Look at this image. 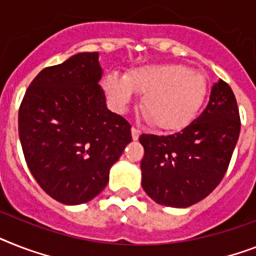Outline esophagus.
Instances as JSON below:
<instances>
[{"label":"esophagus","mask_w":256,"mask_h":256,"mask_svg":"<svg viewBox=\"0 0 256 256\" xmlns=\"http://www.w3.org/2000/svg\"><path fill=\"white\" fill-rule=\"evenodd\" d=\"M139 135H140V132H139L138 128H132V139H134V140H136V139L139 138Z\"/></svg>","instance_id":"obj_1"}]
</instances>
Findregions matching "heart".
Returning <instances> with one entry per match:
<instances>
[{
    "label": "heart",
    "mask_w": 256,
    "mask_h": 256,
    "mask_svg": "<svg viewBox=\"0 0 256 256\" xmlns=\"http://www.w3.org/2000/svg\"><path fill=\"white\" fill-rule=\"evenodd\" d=\"M102 89L117 109H124L135 93L143 94L142 113L154 128L176 132L192 124L202 109L208 81L202 74L176 63L132 68L124 78L106 74Z\"/></svg>",
    "instance_id": "obj_1"
}]
</instances>
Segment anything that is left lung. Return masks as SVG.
<instances>
[{
    "label": "left lung",
    "mask_w": 256,
    "mask_h": 256,
    "mask_svg": "<svg viewBox=\"0 0 256 256\" xmlns=\"http://www.w3.org/2000/svg\"><path fill=\"white\" fill-rule=\"evenodd\" d=\"M236 96L220 80L202 113L180 132L142 134V186L155 202L188 208L210 194L225 176L240 138Z\"/></svg>",
    "instance_id": "left-lung-1"
}]
</instances>
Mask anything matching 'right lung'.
I'll use <instances>...</instances> for the list:
<instances>
[{
  "mask_svg": "<svg viewBox=\"0 0 256 256\" xmlns=\"http://www.w3.org/2000/svg\"><path fill=\"white\" fill-rule=\"evenodd\" d=\"M98 52L42 70L18 113L24 159L40 188L66 205L94 198L132 142V126L106 108Z\"/></svg>",
  "mask_w": 256,
  "mask_h": 256,
  "instance_id": "right-lung-1",
  "label": "right lung"
}]
</instances>
